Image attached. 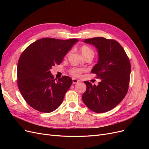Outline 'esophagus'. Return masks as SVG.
<instances>
[{
  "label": "esophagus",
  "mask_w": 149,
  "mask_h": 149,
  "mask_svg": "<svg viewBox=\"0 0 149 149\" xmlns=\"http://www.w3.org/2000/svg\"><path fill=\"white\" fill-rule=\"evenodd\" d=\"M72 80H73V84H76L79 82V80L76 78H73Z\"/></svg>",
  "instance_id": "1"
}]
</instances>
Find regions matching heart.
<instances>
[{"instance_id":"heart-1","label":"heart","mask_w":149,"mask_h":149,"mask_svg":"<svg viewBox=\"0 0 149 149\" xmlns=\"http://www.w3.org/2000/svg\"><path fill=\"white\" fill-rule=\"evenodd\" d=\"M80 51L84 58L87 56H92L93 58L94 56V52L93 49L87 45H83L80 48ZM84 71H85V70L84 69L79 68H73L70 70V73L74 76H79Z\"/></svg>"}]
</instances>
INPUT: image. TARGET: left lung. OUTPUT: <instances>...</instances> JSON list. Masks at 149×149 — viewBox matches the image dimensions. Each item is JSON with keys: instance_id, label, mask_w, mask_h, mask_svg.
Here are the masks:
<instances>
[{"instance_id": "obj_1", "label": "left lung", "mask_w": 149, "mask_h": 149, "mask_svg": "<svg viewBox=\"0 0 149 149\" xmlns=\"http://www.w3.org/2000/svg\"><path fill=\"white\" fill-rule=\"evenodd\" d=\"M97 49L98 60L91 70L101 79L97 86L84 81L86 90L82 100L89 109L103 113L114 108L127 94L130 74L129 58L120 45L103 37L85 39Z\"/></svg>"}]
</instances>
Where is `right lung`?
Returning <instances> with one entry per match:
<instances>
[{
	"instance_id": "obj_1",
	"label": "right lung",
	"mask_w": 149,
	"mask_h": 149,
	"mask_svg": "<svg viewBox=\"0 0 149 149\" xmlns=\"http://www.w3.org/2000/svg\"><path fill=\"white\" fill-rule=\"evenodd\" d=\"M78 39L44 38L30 44L22 53L17 65L18 87L25 101L42 112L56 109L73 83L69 76L56 79L50 70L60 64Z\"/></svg>"
}]
</instances>
